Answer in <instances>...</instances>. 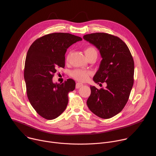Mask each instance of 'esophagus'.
<instances>
[{"label": "esophagus", "instance_id": "1", "mask_svg": "<svg viewBox=\"0 0 156 156\" xmlns=\"http://www.w3.org/2000/svg\"><path fill=\"white\" fill-rule=\"evenodd\" d=\"M83 86V84L82 83H80V82H77V83H76V88H77V89H78V88H79L80 87H82Z\"/></svg>", "mask_w": 156, "mask_h": 156}]
</instances>
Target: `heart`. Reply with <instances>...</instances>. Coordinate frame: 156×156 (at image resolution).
Listing matches in <instances>:
<instances>
[{"label": "heart", "mask_w": 156, "mask_h": 156, "mask_svg": "<svg viewBox=\"0 0 156 156\" xmlns=\"http://www.w3.org/2000/svg\"><path fill=\"white\" fill-rule=\"evenodd\" d=\"M85 54L87 56V57L96 54L97 55V51L96 49L93 47H88L85 50ZM71 55V52H69L67 56V59L69 58V56ZM91 75V72L89 71H85L82 69H75L71 73V76L73 77L76 79V80L80 81V82H85L87 81L89 76Z\"/></svg>", "instance_id": "1"}]
</instances>
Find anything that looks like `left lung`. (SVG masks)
<instances>
[{
	"mask_svg": "<svg viewBox=\"0 0 156 156\" xmlns=\"http://www.w3.org/2000/svg\"><path fill=\"white\" fill-rule=\"evenodd\" d=\"M83 38L99 51L102 57L94 82L99 85L107 84L100 90L90 86L87 104L94 114L108 119L119 113L129 99L133 85L134 62L127 45L117 37L94 33Z\"/></svg>",
	"mask_w": 156,
	"mask_h": 156,
	"instance_id": "8db88e82",
	"label": "left lung"
}]
</instances>
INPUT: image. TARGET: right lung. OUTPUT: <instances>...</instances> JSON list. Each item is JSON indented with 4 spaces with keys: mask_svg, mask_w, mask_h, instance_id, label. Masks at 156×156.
<instances>
[{
    "mask_svg": "<svg viewBox=\"0 0 156 156\" xmlns=\"http://www.w3.org/2000/svg\"><path fill=\"white\" fill-rule=\"evenodd\" d=\"M82 38L68 33H53L36 40L26 58L24 80L29 102L36 112L46 119H54L66 109L68 94L76 83L71 79L62 84L54 83L56 69L64 68L67 49Z\"/></svg>",
    "mask_w": 156,
    "mask_h": 156,
    "instance_id": "1",
    "label": "right lung"
}]
</instances>
